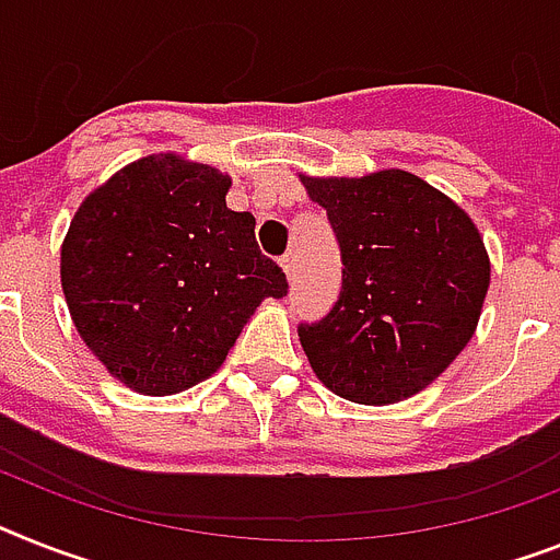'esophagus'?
<instances>
[{"label": "esophagus", "instance_id": "1", "mask_svg": "<svg viewBox=\"0 0 560 560\" xmlns=\"http://www.w3.org/2000/svg\"><path fill=\"white\" fill-rule=\"evenodd\" d=\"M280 266H283L285 277H289V280H294V275H298V248H289V252L280 257Z\"/></svg>", "mask_w": 560, "mask_h": 560}]
</instances>
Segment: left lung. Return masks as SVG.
Instances as JSON below:
<instances>
[{
	"mask_svg": "<svg viewBox=\"0 0 560 560\" xmlns=\"http://www.w3.org/2000/svg\"><path fill=\"white\" fill-rule=\"evenodd\" d=\"M326 208L343 289L300 343L323 386L352 404L418 395L464 352L489 289V254L464 208L409 171L300 177Z\"/></svg>",
	"mask_w": 560,
	"mask_h": 560,
	"instance_id": "8db88e82",
	"label": "left lung"
}]
</instances>
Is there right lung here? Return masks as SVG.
Instances as JSON below:
<instances>
[{"label":"right lung","instance_id":"right-lung-1","mask_svg":"<svg viewBox=\"0 0 560 560\" xmlns=\"http://www.w3.org/2000/svg\"><path fill=\"white\" fill-rule=\"evenodd\" d=\"M229 174L151 154L91 191L65 234L62 291L73 326L117 381L177 395L211 377L266 298L289 291L231 211Z\"/></svg>","mask_w":560,"mask_h":560}]
</instances>
